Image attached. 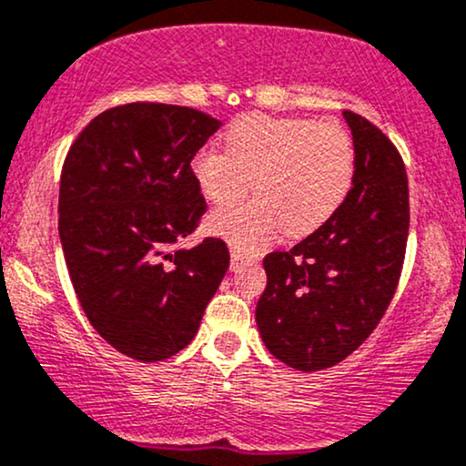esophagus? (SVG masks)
Here are the masks:
<instances>
[{"label": "esophagus", "instance_id": "34e87169", "mask_svg": "<svg viewBox=\"0 0 466 466\" xmlns=\"http://www.w3.org/2000/svg\"><path fill=\"white\" fill-rule=\"evenodd\" d=\"M247 261H258V255H244L239 248H233L231 250V268H239L242 264H247Z\"/></svg>", "mask_w": 466, "mask_h": 466}]
</instances>
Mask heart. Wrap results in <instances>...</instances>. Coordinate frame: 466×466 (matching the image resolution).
Here are the masks:
<instances>
[{"instance_id":"b5f03b06","label":"heart","mask_w":466,"mask_h":466,"mask_svg":"<svg viewBox=\"0 0 466 466\" xmlns=\"http://www.w3.org/2000/svg\"><path fill=\"white\" fill-rule=\"evenodd\" d=\"M224 149L198 151L191 174L213 205L242 198L253 180L258 198L208 218V231L247 250L281 227L295 238L321 228L343 205L357 169L352 138L337 120L253 114L228 129Z\"/></svg>"}]
</instances>
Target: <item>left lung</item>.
Wrapping results in <instances>:
<instances>
[{
	"label": "left lung",
	"instance_id": "8db88e82",
	"mask_svg": "<svg viewBox=\"0 0 466 466\" xmlns=\"http://www.w3.org/2000/svg\"><path fill=\"white\" fill-rule=\"evenodd\" d=\"M343 116L357 154L352 189L321 228L266 255L268 284L255 308L270 354L301 372L341 363L374 332L405 261V163L374 123L350 109Z\"/></svg>",
	"mask_w": 466,
	"mask_h": 466
}]
</instances>
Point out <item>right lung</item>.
I'll list each match as a JSON object with an SVG mask.
<instances>
[{"label": "right lung", "mask_w": 466, "mask_h": 466, "mask_svg": "<svg viewBox=\"0 0 466 466\" xmlns=\"http://www.w3.org/2000/svg\"><path fill=\"white\" fill-rule=\"evenodd\" d=\"M219 120L193 107L127 103L86 125L67 149L59 238L92 328L136 360H163L191 343L228 268L227 242H177L207 202L191 174Z\"/></svg>", "instance_id": "right-lung-1"}]
</instances>
